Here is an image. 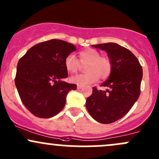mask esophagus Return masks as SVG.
<instances>
[{"label":"esophagus","mask_w":159,"mask_h":159,"mask_svg":"<svg viewBox=\"0 0 159 159\" xmlns=\"http://www.w3.org/2000/svg\"><path fill=\"white\" fill-rule=\"evenodd\" d=\"M82 86H77V89H81Z\"/></svg>","instance_id":"obj_1"}]
</instances>
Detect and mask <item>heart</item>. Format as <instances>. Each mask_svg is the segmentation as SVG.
<instances>
[{"instance_id":"b5f03b06","label":"heart","mask_w":159,"mask_h":159,"mask_svg":"<svg viewBox=\"0 0 159 159\" xmlns=\"http://www.w3.org/2000/svg\"><path fill=\"white\" fill-rule=\"evenodd\" d=\"M85 66L84 74L77 75L70 79L71 83L80 86L93 83L98 80H105L110 76L112 71V61L107 56H102L98 51L94 48H86L79 53V61L73 54H69L64 60V66L68 73H76Z\"/></svg>"}]
</instances>
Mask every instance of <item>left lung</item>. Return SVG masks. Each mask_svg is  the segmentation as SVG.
Here are the masks:
<instances>
[{
  "label": "left lung",
  "mask_w": 159,
  "mask_h": 159,
  "mask_svg": "<svg viewBox=\"0 0 159 159\" xmlns=\"http://www.w3.org/2000/svg\"><path fill=\"white\" fill-rule=\"evenodd\" d=\"M93 47L105 51L113 66L108 79L100 86L108 89L102 91L93 87L86 106L95 120L111 124L125 116L139 98L143 68L130 51L117 44L109 42Z\"/></svg>",
  "instance_id": "left-lung-1"
}]
</instances>
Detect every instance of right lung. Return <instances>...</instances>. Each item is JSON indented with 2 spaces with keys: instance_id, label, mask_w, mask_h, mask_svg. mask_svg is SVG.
Segmentation results:
<instances>
[{
  "instance_id": "add662e5",
  "label": "right lung",
  "mask_w": 159,
  "mask_h": 159,
  "mask_svg": "<svg viewBox=\"0 0 159 159\" xmlns=\"http://www.w3.org/2000/svg\"><path fill=\"white\" fill-rule=\"evenodd\" d=\"M76 48L59 39L41 42L20 59L15 84L22 102L32 114L50 118L64 108L66 97L76 85L62 81L67 77L64 60Z\"/></svg>"
}]
</instances>
